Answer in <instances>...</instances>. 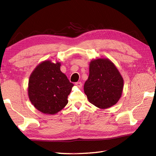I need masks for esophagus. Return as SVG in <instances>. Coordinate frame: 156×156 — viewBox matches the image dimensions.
Here are the masks:
<instances>
[{
	"instance_id": "1",
	"label": "esophagus",
	"mask_w": 156,
	"mask_h": 156,
	"mask_svg": "<svg viewBox=\"0 0 156 156\" xmlns=\"http://www.w3.org/2000/svg\"><path fill=\"white\" fill-rule=\"evenodd\" d=\"M75 85H76L77 87H78V88H81V87H82V84L81 82H76Z\"/></svg>"
}]
</instances>
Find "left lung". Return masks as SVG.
Instances as JSON below:
<instances>
[{
  "mask_svg": "<svg viewBox=\"0 0 156 156\" xmlns=\"http://www.w3.org/2000/svg\"><path fill=\"white\" fill-rule=\"evenodd\" d=\"M123 84V78L114 63L108 58H99L89 64V76L84 90L91 104L105 109L117 103Z\"/></svg>",
  "mask_w": 156,
  "mask_h": 156,
  "instance_id": "1",
  "label": "left lung"
}]
</instances>
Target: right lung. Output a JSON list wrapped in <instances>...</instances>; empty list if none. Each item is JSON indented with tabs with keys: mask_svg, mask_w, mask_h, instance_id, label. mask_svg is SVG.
Returning a JSON list of instances; mask_svg holds the SVG:
<instances>
[{
	"mask_svg": "<svg viewBox=\"0 0 156 156\" xmlns=\"http://www.w3.org/2000/svg\"><path fill=\"white\" fill-rule=\"evenodd\" d=\"M61 63L45 60L39 64L29 79L28 97L32 105L44 114L55 115L68 104L74 84L60 70Z\"/></svg>",
	"mask_w": 156,
	"mask_h": 156,
	"instance_id": "1",
	"label": "right lung"
}]
</instances>
